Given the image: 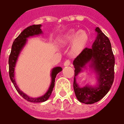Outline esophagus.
Segmentation results:
<instances>
[{
    "mask_svg": "<svg viewBox=\"0 0 124 124\" xmlns=\"http://www.w3.org/2000/svg\"><path fill=\"white\" fill-rule=\"evenodd\" d=\"M70 65V61L69 59H67L66 61H65V63H64V66L66 67V66H69Z\"/></svg>",
    "mask_w": 124,
    "mask_h": 124,
    "instance_id": "1",
    "label": "esophagus"
}]
</instances>
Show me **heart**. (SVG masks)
<instances>
[{"label":"heart","mask_w":124,"mask_h":124,"mask_svg":"<svg viewBox=\"0 0 124 124\" xmlns=\"http://www.w3.org/2000/svg\"><path fill=\"white\" fill-rule=\"evenodd\" d=\"M73 40L72 53L73 55H76L83 50L86 45L88 40V35L83 31H70L61 39V42L62 43H68Z\"/></svg>","instance_id":"heart-1"}]
</instances>
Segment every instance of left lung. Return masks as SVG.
I'll use <instances>...</instances> for the list:
<instances>
[{
    "instance_id": "8db88e82",
    "label": "left lung",
    "mask_w": 124,
    "mask_h": 124,
    "mask_svg": "<svg viewBox=\"0 0 124 124\" xmlns=\"http://www.w3.org/2000/svg\"><path fill=\"white\" fill-rule=\"evenodd\" d=\"M97 36L92 48H85L75 58L74 90L79 101L91 104L99 101L109 91L114 81L115 56L110 41L99 27H96ZM91 61L90 68L96 73L98 83L95 87L85 86L80 88L76 83V76Z\"/></svg>"
}]
</instances>
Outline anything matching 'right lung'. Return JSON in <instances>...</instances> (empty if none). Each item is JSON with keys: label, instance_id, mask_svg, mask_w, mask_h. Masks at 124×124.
Instances as JSON below:
<instances>
[{"label": "right lung", "instance_id": "obj_1", "mask_svg": "<svg viewBox=\"0 0 124 124\" xmlns=\"http://www.w3.org/2000/svg\"><path fill=\"white\" fill-rule=\"evenodd\" d=\"M41 24L39 25H32L31 26L27 27L22 32L19 34V36L14 40L13 45L11 47V51L10 55L9 57V78L13 84L14 86L16 88V91L18 92V93L24 99L29 102H43L46 101L48 98L50 97V95L52 93V90L54 87L55 84V78H56L57 74L59 72H61L62 68L60 67H55L52 70L51 72V78L52 81L51 84L49 87L48 90L46 92V93L44 95L39 97L38 98H32L29 97L26 94L23 93L21 90H20L17 85L16 84L15 80V67L16 63L17 61L18 57L19 56L20 51L23 48V47L25 45L27 42V38L30 36H33L35 35H39L42 34V31L41 29Z\"/></svg>", "mask_w": 124, "mask_h": 124}]
</instances>
